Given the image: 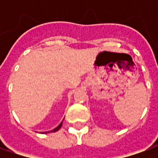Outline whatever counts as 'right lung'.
I'll return each mask as SVG.
<instances>
[{"label": "right lung", "instance_id": "add662e5", "mask_svg": "<svg viewBox=\"0 0 158 158\" xmlns=\"http://www.w3.org/2000/svg\"><path fill=\"white\" fill-rule=\"evenodd\" d=\"M62 122H61V123H60V124H59V125L57 126V127H56V128H55V129H52V130H51V131H47V132H45V133L56 132V131H57V130H59V129H60V128H61V127H62ZM43 134H44V132H43Z\"/></svg>", "mask_w": 158, "mask_h": 158}]
</instances>
